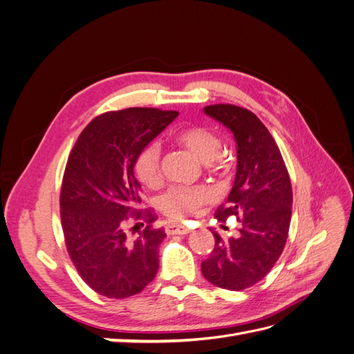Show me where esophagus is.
<instances>
[{"label":"esophagus","instance_id":"34e87169","mask_svg":"<svg viewBox=\"0 0 354 354\" xmlns=\"http://www.w3.org/2000/svg\"><path fill=\"white\" fill-rule=\"evenodd\" d=\"M167 234H187L190 233V229L185 226H176V224H169V226L165 227Z\"/></svg>","mask_w":354,"mask_h":354}]
</instances>
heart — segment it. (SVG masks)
I'll return each mask as SVG.
<instances>
[{"label":"heart","mask_w":354,"mask_h":354,"mask_svg":"<svg viewBox=\"0 0 354 354\" xmlns=\"http://www.w3.org/2000/svg\"><path fill=\"white\" fill-rule=\"evenodd\" d=\"M174 142L192 156H195L201 164L205 165L212 173L223 174L226 171V159L218 153L221 149V138L208 128H185V130H180L174 134ZM134 176L143 186L149 189H155L160 185L158 145L151 143L138 152L134 160ZM211 201L212 194L203 186L189 189L173 187L160 196L159 207L171 220L181 221Z\"/></svg>","instance_id":"1"}]
</instances>
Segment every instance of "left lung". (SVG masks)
Instances as JSON below:
<instances>
[{"label":"left lung","instance_id":"8db88e82","mask_svg":"<svg viewBox=\"0 0 354 354\" xmlns=\"http://www.w3.org/2000/svg\"><path fill=\"white\" fill-rule=\"evenodd\" d=\"M208 116L229 128L236 140V177L227 205L216 217L236 216L239 236L223 239L202 261V274L212 285L242 291L272 270L286 243L292 212L291 180L274 138L251 111L234 104H211Z\"/></svg>","mask_w":354,"mask_h":354}]
</instances>
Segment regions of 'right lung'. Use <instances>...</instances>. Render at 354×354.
<instances>
[{
    "mask_svg": "<svg viewBox=\"0 0 354 354\" xmlns=\"http://www.w3.org/2000/svg\"><path fill=\"white\" fill-rule=\"evenodd\" d=\"M177 116L155 108L106 112L84 128L69 155L60 192L63 234L80 276L103 297L136 295L158 272L167 234L151 226L152 211L136 209L142 186L134 160ZM131 216L149 223L136 239L124 232Z\"/></svg>",
    "mask_w": 354,
    "mask_h": 354,
    "instance_id": "obj_1",
    "label": "right lung"
}]
</instances>
